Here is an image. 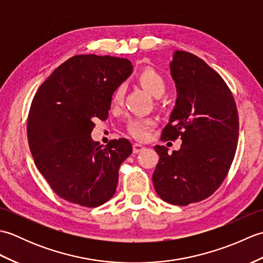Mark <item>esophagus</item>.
<instances>
[{
	"instance_id": "obj_1",
	"label": "esophagus",
	"mask_w": 263,
	"mask_h": 263,
	"mask_svg": "<svg viewBox=\"0 0 263 263\" xmlns=\"http://www.w3.org/2000/svg\"><path fill=\"white\" fill-rule=\"evenodd\" d=\"M144 149V147L140 143H133V154H139Z\"/></svg>"
}]
</instances>
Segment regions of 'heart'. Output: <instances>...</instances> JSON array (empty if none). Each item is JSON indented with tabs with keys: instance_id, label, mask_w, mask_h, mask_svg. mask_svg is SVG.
<instances>
[{
	"instance_id": "1",
	"label": "heart",
	"mask_w": 263,
	"mask_h": 263,
	"mask_svg": "<svg viewBox=\"0 0 263 263\" xmlns=\"http://www.w3.org/2000/svg\"><path fill=\"white\" fill-rule=\"evenodd\" d=\"M138 81L143 87V89L153 95L154 97L159 98L163 96L166 90V80L159 72L154 69H144L140 72L138 77ZM125 87L124 85H120L115 88V90L111 95V105L120 106L123 103L124 98ZM127 131L132 137H135L138 140H144L150 136L152 128L154 127V121L149 119H131L127 121Z\"/></svg>"
}]
</instances>
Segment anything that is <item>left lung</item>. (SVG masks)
<instances>
[{
  "label": "left lung",
  "mask_w": 263,
  "mask_h": 263,
  "mask_svg": "<svg viewBox=\"0 0 263 263\" xmlns=\"http://www.w3.org/2000/svg\"><path fill=\"white\" fill-rule=\"evenodd\" d=\"M177 99L161 140L181 138L180 150L156 146V192L166 202L187 205L214 193L225 180L238 140V113L224 79L197 55L176 51L170 64Z\"/></svg>",
  "instance_id": "8db88e82"
}]
</instances>
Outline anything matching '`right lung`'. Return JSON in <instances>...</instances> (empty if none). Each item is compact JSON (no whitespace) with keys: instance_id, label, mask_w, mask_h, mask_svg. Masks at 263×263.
I'll return each instance as SVG.
<instances>
[{"instance_id":"1","label":"right lung","mask_w":263,"mask_h":263,"mask_svg":"<svg viewBox=\"0 0 263 263\" xmlns=\"http://www.w3.org/2000/svg\"><path fill=\"white\" fill-rule=\"evenodd\" d=\"M126 59L76 55L42 83L27 123L29 148L53 191L69 202L93 208L113 197L119 168L132 153L128 140L92 141L96 119L106 120L111 95L132 73Z\"/></svg>"}]
</instances>
